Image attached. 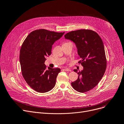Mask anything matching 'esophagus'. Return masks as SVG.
I'll list each match as a JSON object with an SVG mask.
<instances>
[{"mask_svg": "<svg viewBox=\"0 0 124 124\" xmlns=\"http://www.w3.org/2000/svg\"><path fill=\"white\" fill-rule=\"evenodd\" d=\"M64 70H65V71H69V72H71V70H70V69H68V68H65L64 69Z\"/></svg>", "mask_w": 124, "mask_h": 124, "instance_id": "1", "label": "esophagus"}]
</instances>
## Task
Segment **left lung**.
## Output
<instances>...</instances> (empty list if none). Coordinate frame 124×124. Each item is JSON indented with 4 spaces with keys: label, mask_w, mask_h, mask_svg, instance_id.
Wrapping results in <instances>:
<instances>
[{
    "label": "left lung",
    "mask_w": 124,
    "mask_h": 124,
    "mask_svg": "<svg viewBox=\"0 0 124 124\" xmlns=\"http://www.w3.org/2000/svg\"><path fill=\"white\" fill-rule=\"evenodd\" d=\"M66 39L74 42L81 59L78 61L83 67L78 73L77 80L71 83L74 89L80 93L89 91L102 78L106 68L107 58L102 40L97 33L90 29H80L66 34Z\"/></svg>",
    "instance_id": "8db88e82"
}]
</instances>
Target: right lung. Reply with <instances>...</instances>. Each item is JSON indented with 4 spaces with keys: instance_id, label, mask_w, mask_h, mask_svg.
Instances as JSON below:
<instances>
[{
    "instance_id": "1",
    "label": "right lung",
    "mask_w": 124,
    "mask_h": 124,
    "mask_svg": "<svg viewBox=\"0 0 124 124\" xmlns=\"http://www.w3.org/2000/svg\"><path fill=\"white\" fill-rule=\"evenodd\" d=\"M65 32H56L44 29L31 32L26 38L20 50V61L22 75L33 90L40 93L48 92L56 83L59 68L45 65L46 56L51 54L52 46Z\"/></svg>"
}]
</instances>
